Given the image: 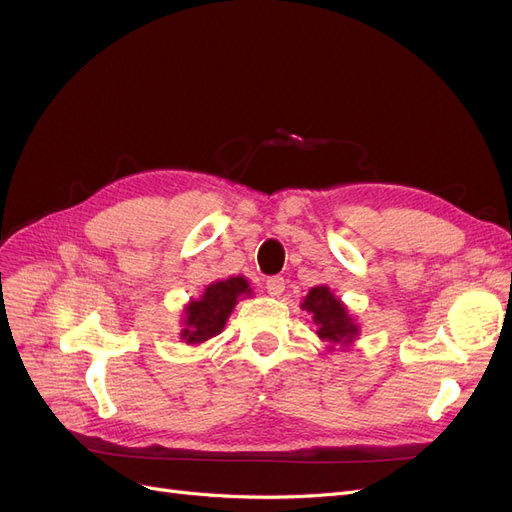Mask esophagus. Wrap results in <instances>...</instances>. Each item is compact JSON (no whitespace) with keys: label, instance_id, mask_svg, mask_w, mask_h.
Listing matches in <instances>:
<instances>
[{"label":"esophagus","instance_id":"esophagus-1","mask_svg":"<svg viewBox=\"0 0 512 512\" xmlns=\"http://www.w3.org/2000/svg\"><path fill=\"white\" fill-rule=\"evenodd\" d=\"M265 288H267V292L271 294V297H280V294L286 288V280H284L282 275H271V277H267Z\"/></svg>","mask_w":512,"mask_h":512}]
</instances>
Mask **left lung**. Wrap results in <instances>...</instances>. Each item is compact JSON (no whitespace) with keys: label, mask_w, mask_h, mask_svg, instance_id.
<instances>
[{"label":"left lung","mask_w":512,"mask_h":512,"mask_svg":"<svg viewBox=\"0 0 512 512\" xmlns=\"http://www.w3.org/2000/svg\"><path fill=\"white\" fill-rule=\"evenodd\" d=\"M303 309L314 314V324L318 327V337L327 339L333 344H348L356 335V324L348 316L342 301L333 297V292L327 286H316L309 290Z\"/></svg>","instance_id":"left-lung-1"}]
</instances>
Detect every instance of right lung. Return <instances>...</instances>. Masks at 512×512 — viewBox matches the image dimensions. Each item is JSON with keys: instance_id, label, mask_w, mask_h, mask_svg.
<instances>
[{"instance_id": "right-lung-1", "label": "right lung", "mask_w": 512, "mask_h": 512, "mask_svg": "<svg viewBox=\"0 0 512 512\" xmlns=\"http://www.w3.org/2000/svg\"><path fill=\"white\" fill-rule=\"evenodd\" d=\"M241 294H250V284L241 275L211 284L200 301H192L185 307V329L181 337L188 344H200L222 333L232 307H235Z\"/></svg>"}]
</instances>
